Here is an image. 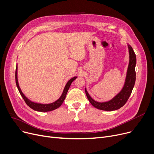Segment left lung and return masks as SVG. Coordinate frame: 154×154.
Segmentation results:
<instances>
[{
    "label": "left lung",
    "instance_id": "left-lung-1",
    "mask_svg": "<svg viewBox=\"0 0 154 154\" xmlns=\"http://www.w3.org/2000/svg\"><path fill=\"white\" fill-rule=\"evenodd\" d=\"M128 51L129 55H130V61H129L125 85L122 90L114 99L106 102L101 103L96 102L91 98V97L88 94L87 90L85 89L87 99L94 107L102 110H116L123 107L128 100L133 90L136 79V73L135 69L136 65V55L131 45H128Z\"/></svg>",
    "mask_w": 154,
    "mask_h": 154
}]
</instances>
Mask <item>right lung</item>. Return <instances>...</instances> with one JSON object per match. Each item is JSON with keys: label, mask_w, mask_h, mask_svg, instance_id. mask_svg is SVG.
Here are the masks:
<instances>
[{"label": "right lung", "mask_w": 154, "mask_h": 154, "mask_svg": "<svg viewBox=\"0 0 154 154\" xmlns=\"http://www.w3.org/2000/svg\"><path fill=\"white\" fill-rule=\"evenodd\" d=\"M17 67H16V70H15V82H16V85H17L18 90H19L21 96L22 97V98L23 99L24 101L26 102V104L29 107H30L31 109H32L34 110L38 111V112H48V111H52V110H54L56 109L59 108L62 104V103L63 102V101L65 100V98H66L67 93L69 88L70 86V84L77 78V77H74L72 78L71 79H70L69 80L68 82L66 85V87H65V88H64L62 95L60 96V97L57 100H56L55 102H54L53 103H49V104L37 103H34L33 102L29 100L26 97L23 95V94L19 86V83H18V80H17Z\"/></svg>", "instance_id": "add662e5"}]
</instances>
